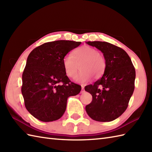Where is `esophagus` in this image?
Instances as JSON below:
<instances>
[{"label":"esophagus","mask_w":152,"mask_h":152,"mask_svg":"<svg viewBox=\"0 0 152 152\" xmlns=\"http://www.w3.org/2000/svg\"><path fill=\"white\" fill-rule=\"evenodd\" d=\"M85 92V90H84V88H83V86H82V90H81V93H83Z\"/></svg>","instance_id":"obj_1"}]
</instances>
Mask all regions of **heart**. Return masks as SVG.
<instances>
[{"label": "heart", "instance_id": "obj_1", "mask_svg": "<svg viewBox=\"0 0 152 152\" xmlns=\"http://www.w3.org/2000/svg\"><path fill=\"white\" fill-rule=\"evenodd\" d=\"M64 72L70 78L76 77L80 69H81L76 82L86 83L91 76L97 79L102 76L106 69V61L103 55L96 48L83 46L74 50L70 56H66L63 59Z\"/></svg>", "mask_w": 152, "mask_h": 152}]
</instances>
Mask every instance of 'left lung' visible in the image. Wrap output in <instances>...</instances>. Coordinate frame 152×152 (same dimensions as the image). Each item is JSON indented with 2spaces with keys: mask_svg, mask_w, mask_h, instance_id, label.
Instances as JSON below:
<instances>
[{
  "mask_svg": "<svg viewBox=\"0 0 152 152\" xmlns=\"http://www.w3.org/2000/svg\"><path fill=\"white\" fill-rule=\"evenodd\" d=\"M102 51L106 69L101 78L85 87L92 101L86 106L93 120L106 122L119 117L126 109L134 89L135 69L126 51L106 42H88Z\"/></svg>",
  "mask_w": 152,
  "mask_h": 152,
  "instance_id": "8db88e82",
  "label": "left lung"
}]
</instances>
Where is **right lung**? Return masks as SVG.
Here are the masks:
<instances>
[{
  "mask_svg": "<svg viewBox=\"0 0 152 152\" xmlns=\"http://www.w3.org/2000/svg\"><path fill=\"white\" fill-rule=\"evenodd\" d=\"M80 42L57 40L37 47L28 55L22 74L21 93L25 108L40 121L49 122L62 117L67 99L78 95L81 86L66 75L63 59Z\"/></svg>",
  "mask_w": 152,
  "mask_h": 152,
  "instance_id": "add662e5",
  "label": "right lung"
}]
</instances>
